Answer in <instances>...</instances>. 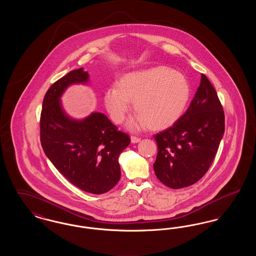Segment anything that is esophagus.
<instances>
[{"label":"esophagus","mask_w":256,"mask_h":256,"mask_svg":"<svg viewBox=\"0 0 256 256\" xmlns=\"http://www.w3.org/2000/svg\"><path fill=\"white\" fill-rule=\"evenodd\" d=\"M130 141H132V144H136V143H139L141 141V139L139 137H136V136H132Z\"/></svg>","instance_id":"obj_1"}]
</instances>
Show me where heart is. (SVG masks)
Segmentation results:
<instances>
[{
  "mask_svg": "<svg viewBox=\"0 0 256 256\" xmlns=\"http://www.w3.org/2000/svg\"><path fill=\"white\" fill-rule=\"evenodd\" d=\"M190 86L183 74L166 66L126 74L119 86H111L104 94V104L115 124H122L134 102L138 113L128 128L137 132L146 126L164 130L182 117L190 98Z\"/></svg>",
  "mask_w": 256,
  "mask_h": 256,
  "instance_id": "heart-1",
  "label": "heart"
}]
</instances>
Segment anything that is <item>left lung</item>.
Instances as JSON below:
<instances>
[{"instance_id": "8db88e82", "label": "left lung", "mask_w": 256, "mask_h": 256, "mask_svg": "<svg viewBox=\"0 0 256 256\" xmlns=\"http://www.w3.org/2000/svg\"><path fill=\"white\" fill-rule=\"evenodd\" d=\"M224 132V114L216 90L206 74L190 106L170 128L154 136V164L159 180L172 189L198 182L211 166Z\"/></svg>"}]
</instances>
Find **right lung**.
Listing matches in <instances>:
<instances>
[{"instance_id": "right-lung-1", "label": "right lung", "mask_w": 256, "mask_h": 256, "mask_svg": "<svg viewBox=\"0 0 256 256\" xmlns=\"http://www.w3.org/2000/svg\"><path fill=\"white\" fill-rule=\"evenodd\" d=\"M84 68L62 76L47 91L40 118V140L54 166L78 188L104 194L120 180L119 156L130 145L128 134L100 112H92L78 120L63 108L61 97L69 86L88 84Z\"/></svg>"}]
</instances>
